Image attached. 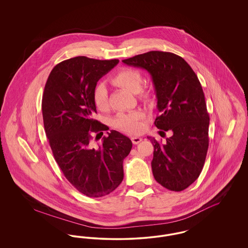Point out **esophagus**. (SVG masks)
Masks as SVG:
<instances>
[{"label":"esophagus","instance_id":"1","mask_svg":"<svg viewBox=\"0 0 248 248\" xmlns=\"http://www.w3.org/2000/svg\"><path fill=\"white\" fill-rule=\"evenodd\" d=\"M131 140L133 142V144H139L140 142L142 141V138H140V137H132L131 138Z\"/></svg>","mask_w":248,"mask_h":248}]
</instances>
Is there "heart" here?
Here are the masks:
<instances>
[{
  "label": "heart",
  "instance_id": "b5f03b06",
  "mask_svg": "<svg viewBox=\"0 0 248 248\" xmlns=\"http://www.w3.org/2000/svg\"><path fill=\"white\" fill-rule=\"evenodd\" d=\"M111 83L123 87L132 93H140L142 99L147 100L150 94L147 91H142L141 73L132 68H123L116 71L110 78ZM94 105L99 110H106L108 108V93L106 85L99 83L95 86L93 94ZM145 118V113L142 110H135L131 112H119L113 118V126L129 134H139L144 128L142 120Z\"/></svg>",
  "mask_w": 248,
  "mask_h": 248
}]
</instances>
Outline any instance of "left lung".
<instances>
[{"instance_id":"obj_1","label":"left lung","mask_w":248,"mask_h":248,"mask_svg":"<svg viewBox=\"0 0 248 248\" xmlns=\"http://www.w3.org/2000/svg\"><path fill=\"white\" fill-rule=\"evenodd\" d=\"M123 62L152 76L160 113L154 124L172 134L164 144L148 137L154 147V177L166 189L181 191L200 176L208 150L209 114L198 77L169 52L151 51Z\"/></svg>"}]
</instances>
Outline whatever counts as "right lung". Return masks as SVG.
Segmentation results:
<instances>
[{
    "instance_id": "right-lung-1",
    "label": "right lung",
    "mask_w": 248,
    "mask_h": 248,
    "mask_svg": "<svg viewBox=\"0 0 248 248\" xmlns=\"http://www.w3.org/2000/svg\"><path fill=\"white\" fill-rule=\"evenodd\" d=\"M118 59L76 57L58 64L49 74L42 110L46 134L56 162L71 185L84 195L109 194L124 179V159L132 141L93 118V94L98 80L113 69Z\"/></svg>"
}]
</instances>
